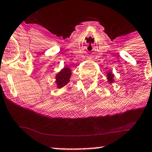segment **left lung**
<instances>
[{
  "label": "left lung",
  "mask_w": 152,
  "mask_h": 152,
  "mask_svg": "<svg viewBox=\"0 0 152 152\" xmlns=\"http://www.w3.org/2000/svg\"><path fill=\"white\" fill-rule=\"evenodd\" d=\"M113 77H114V74H112L111 72L107 73V79L109 83H113V82H114Z\"/></svg>",
  "instance_id": "obj_1"
}]
</instances>
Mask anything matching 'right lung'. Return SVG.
Returning <instances> with one entry per match:
<instances>
[{
	"instance_id": "obj_1",
	"label": "right lung",
	"mask_w": 152,
	"mask_h": 152,
	"mask_svg": "<svg viewBox=\"0 0 152 152\" xmlns=\"http://www.w3.org/2000/svg\"><path fill=\"white\" fill-rule=\"evenodd\" d=\"M71 75H72L71 69L67 67H64L63 69H61L60 72H59L56 75V76H55V79H56L55 83L57 84L58 88H61V87L65 86L69 83Z\"/></svg>"
}]
</instances>
